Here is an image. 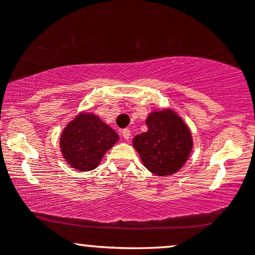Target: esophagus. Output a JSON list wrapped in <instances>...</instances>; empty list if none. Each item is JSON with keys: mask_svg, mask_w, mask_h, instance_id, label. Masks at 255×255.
Returning <instances> with one entry per match:
<instances>
[{"mask_svg": "<svg viewBox=\"0 0 255 255\" xmlns=\"http://www.w3.org/2000/svg\"><path fill=\"white\" fill-rule=\"evenodd\" d=\"M122 136H124L126 140L129 139V137H130V130L129 129H124V130H122Z\"/></svg>", "mask_w": 255, "mask_h": 255, "instance_id": "34e87169", "label": "esophagus"}]
</instances>
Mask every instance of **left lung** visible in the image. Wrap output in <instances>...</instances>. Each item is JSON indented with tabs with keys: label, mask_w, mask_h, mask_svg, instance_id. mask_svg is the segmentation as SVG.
I'll return each mask as SVG.
<instances>
[{
	"label": "left lung",
	"mask_w": 255,
	"mask_h": 255,
	"mask_svg": "<svg viewBox=\"0 0 255 255\" xmlns=\"http://www.w3.org/2000/svg\"><path fill=\"white\" fill-rule=\"evenodd\" d=\"M145 122L147 130L133 137L142 164L157 176L176 174L193 150L188 125L170 108L151 111Z\"/></svg>",
	"instance_id": "left-lung-1"
}]
</instances>
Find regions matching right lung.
I'll list each match as a JSON object with an SVG mask.
<instances>
[{
  "label": "right lung",
  "instance_id": "obj_1",
  "mask_svg": "<svg viewBox=\"0 0 255 255\" xmlns=\"http://www.w3.org/2000/svg\"><path fill=\"white\" fill-rule=\"evenodd\" d=\"M119 139V134L99 116L80 111L61 131V153L71 168L90 171L97 168Z\"/></svg>",
  "mask_w": 255,
  "mask_h": 255
}]
</instances>
